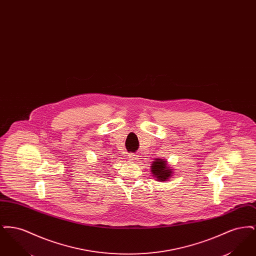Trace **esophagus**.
I'll return each instance as SVG.
<instances>
[{"instance_id":"obj_1","label":"esophagus","mask_w":256,"mask_h":256,"mask_svg":"<svg viewBox=\"0 0 256 256\" xmlns=\"http://www.w3.org/2000/svg\"><path fill=\"white\" fill-rule=\"evenodd\" d=\"M128 158H130V160H134V161H135V160H138V158H139V156H138L137 154H130Z\"/></svg>"}]
</instances>
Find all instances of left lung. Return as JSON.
Listing matches in <instances>:
<instances>
[{"mask_svg": "<svg viewBox=\"0 0 256 256\" xmlns=\"http://www.w3.org/2000/svg\"><path fill=\"white\" fill-rule=\"evenodd\" d=\"M174 169L168 165L166 159L156 158L152 162L150 172L156 182H168L172 176Z\"/></svg>", "mask_w": 256, "mask_h": 256, "instance_id": "8db88e82", "label": "left lung"}]
</instances>
